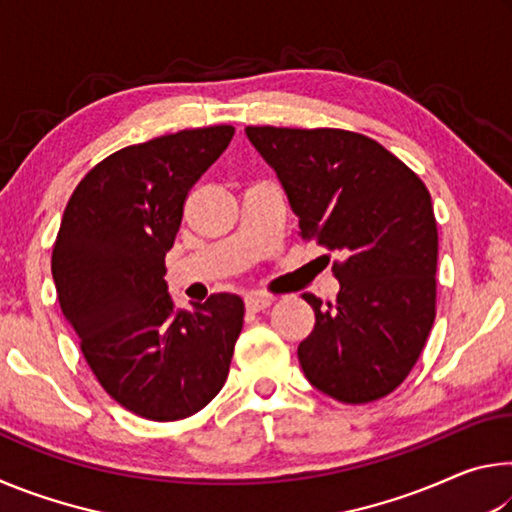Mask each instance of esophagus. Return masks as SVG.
Here are the masks:
<instances>
[{
  "mask_svg": "<svg viewBox=\"0 0 512 512\" xmlns=\"http://www.w3.org/2000/svg\"><path fill=\"white\" fill-rule=\"evenodd\" d=\"M273 305V296H246V309L248 311H264Z\"/></svg>",
  "mask_w": 512,
  "mask_h": 512,
  "instance_id": "obj_1",
  "label": "esophagus"
}]
</instances>
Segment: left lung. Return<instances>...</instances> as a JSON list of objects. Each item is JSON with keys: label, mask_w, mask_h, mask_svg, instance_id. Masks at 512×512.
Returning a JSON list of instances; mask_svg holds the SVG:
<instances>
[{"label": "left lung", "mask_w": 512, "mask_h": 512, "mask_svg": "<svg viewBox=\"0 0 512 512\" xmlns=\"http://www.w3.org/2000/svg\"><path fill=\"white\" fill-rule=\"evenodd\" d=\"M298 216L302 239L339 253L334 302L305 293L316 314L298 345L305 377L345 404L393 393L436 318L438 228L429 189L366 135L341 128L248 126ZM329 259V257H327Z\"/></svg>", "instance_id": "obj_1"}]
</instances>
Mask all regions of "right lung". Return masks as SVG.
<instances>
[{
  "label": "right lung",
  "instance_id": "add662e5",
  "mask_svg": "<svg viewBox=\"0 0 512 512\" xmlns=\"http://www.w3.org/2000/svg\"><path fill=\"white\" fill-rule=\"evenodd\" d=\"M232 135L207 126L126 146L88 171L60 221L51 253L60 309L103 391L146 420H183L210 404L244 325L239 296L176 311L164 282L189 189Z\"/></svg>",
  "mask_w": 512,
  "mask_h": 512
}]
</instances>
